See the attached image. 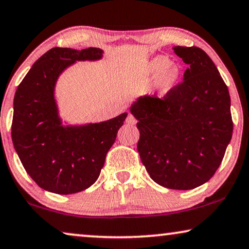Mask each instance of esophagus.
<instances>
[{
  "label": "esophagus",
  "instance_id": "34e87169",
  "mask_svg": "<svg viewBox=\"0 0 249 249\" xmlns=\"http://www.w3.org/2000/svg\"><path fill=\"white\" fill-rule=\"evenodd\" d=\"M125 121H127L128 124H131V125L137 124V119H136L132 114H129L128 118H127V120H125Z\"/></svg>",
  "mask_w": 249,
  "mask_h": 249
}]
</instances>
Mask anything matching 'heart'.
I'll use <instances>...</instances> for the list:
<instances>
[{
    "label": "heart",
    "mask_w": 249,
    "mask_h": 249,
    "mask_svg": "<svg viewBox=\"0 0 249 249\" xmlns=\"http://www.w3.org/2000/svg\"><path fill=\"white\" fill-rule=\"evenodd\" d=\"M145 73L149 78H156L159 94L165 95L178 83L181 70L178 64L172 63L168 56L156 55L146 63Z\"/></svg>",
    "instance_id": "heart-1"
}]
</instances>
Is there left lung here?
I'll return each mask as SVG.
<instances>
[{
    "instance_id": "1",
    "label": "left lung",
    "mask_w": 249,
    "mask_h": 249,
    "mask_svg": "<svg viewBox=\"0 0 249 249\" xmlns=\"http://www.w3.org/2000/svg\"><path fill=\"white\" fill-rule=\"evenodd\" d=\"M188 68L162 98L142 96L131 105L141 132L137 149L151 178L169 189L209 181L232 137L227 85L202 49L176 46Z\"/></svg>"
}]
</instances>
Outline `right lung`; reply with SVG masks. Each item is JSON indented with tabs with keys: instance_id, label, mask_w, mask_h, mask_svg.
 Instances as JSON below:
<instances>
[{
	"instance_id": "add662e5",
	"label": "right lung",
	"mask_w": 249,
	"mask_h": 249,
	"mask_svg": "<svg viewBox=\"0 0 249 249\" xmlns=\"http://www.w3.org/2000/svg\"><path fill=\"white\" fill-rule=\"evenodd\" d=\"M96 47L77 51L53 47L33 64L17 88L11 136L23 168L40 188L69 195L96 181L108 149L127 113L84 125H64L54 87L64 69L76 61L100 60Z\"/></svg>"
}]
</instances>
